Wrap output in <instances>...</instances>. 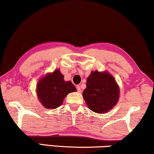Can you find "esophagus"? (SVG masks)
<instances>
[{"label": "esophagus", "mask_w": 154, "mask_h": 154, "mask_svg": "<svg viewBox=\"0 0 154 154\" xmlns=\"http://www.w3.org/2000/svg\"><path fill=\"white\" fill-rule=\"evenodd\" d=\"M77 91H78V92H79V93L81 92V87L79 85H77Z\"/></svg>", "instance_id": "1"}]
</instances>
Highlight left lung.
<instances>
[{"instance_id": "8db88e82", "label": "left lung", "mask_w": 154, "mask_h": 154, "mask_svg": "<svg viewBox=\"0 0 154 154\" xmlns=\"http://www.w3.org/2000/svg\"><path fill=\"white\" fill-rule=\"evenodd\" d=\"M82 96L91 111L105 114L117 103L119 87L108 72L92 71L87 77V88L84 90Z\"/></svg>"}]
</instances>
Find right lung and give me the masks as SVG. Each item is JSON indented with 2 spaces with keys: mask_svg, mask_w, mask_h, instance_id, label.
Wrapping results in <instances>:
<instances>
[{
  "mask_svg": "<svg viewBox=\"0 0 154 154\" xmlns=\"http://www.w3.org/2000/svg\"><path fill=\"white\" fill-rule=\"evenodd\" d=\"M77 91L70 81L65 82L60 69L48 73L39 80L37 85V95L42 105L47 109H56L70 92Z\"/></svg>",
  "mask_w": 154,
  "mask_h": 154,
  "instance_id": "add662e5",
  "label": "right lung"
}]
</instances>
